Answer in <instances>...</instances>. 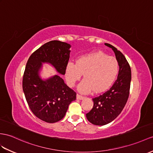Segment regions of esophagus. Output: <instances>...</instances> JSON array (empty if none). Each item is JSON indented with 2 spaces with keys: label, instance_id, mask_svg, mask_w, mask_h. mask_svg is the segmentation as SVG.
Here are the masks:
<instances>
[{
  "label": "esophagus",
  "instance_id": "obj_1",
  "mask_svg": "<svg viewBox=\"0 0 153 153\" xmlns=\"http://www.w3.org/2000/svg\"><path fill=\"white\" fill-rule=\"evenodd\" d=\"M76 98H77V99L82 100V99H83L84 98V96H82V95H79V94H77Z\"/></svg>",
  "mask_w": 153,
  "mask_h": 153
}]
</instances>
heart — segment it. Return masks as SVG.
Returning a JSON list of instances; mask_svg holds the SVG:
<instances>
[{
  "label": "heart",
  "instance_id": "1",
  "mask_svg": "<svg viewBox=\"0 0 153 153\" xmlns=\"http://www.w3.org/2000/svg\"><path fill=\"white\" fill-rule=\"evenodd\" d=\"M118 73L117 59L99 51L82 56L76 64L68 62L65 76L68 84L73 87L84 73L85 79L78 89L82 94H88L92 90L95 93L106 91L114 82Z\"/></svg>",
  "mask_w": 153,
  "mask_h": 153
}]
</instances>
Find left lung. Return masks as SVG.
I'll list each match as a JSON object with an SVG mask.
<instances>
[{"instance_id":"8db88e82","label":"left lung","mask_w":153,"mask_h":153,"mask_svg":"<svg viewBox=\"0 0 153 153\" xmlns=\"http://www.w3.org/2000/svg\"><path fill=\"white\" fill-rule=\"evenodd\" d=\"M114 52L119 63V74L108 90L94 97V106L86 114L88 120L95 125H105L114 120L120 114L129 96L131 69L125 56L111 45L105 43Z\"/></svg>"}]
</instances>
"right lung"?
Listing matches in <instances>:
<instances>
[{
  "mask_svg": "<svg viewBox=\"0 0 153 153\" xmlns=\"http://www.w3.org/2000/svg\"><path fill=\"white\" fill-rule=\"evenodd\" d=\"M69 44L54 40L45 43L29 57L23 77V89L28 105L37 117L50 123L64 117L76 93L62 78L55 75L43 81L38 75L42 62L53 65L57 71L65 74L69 59Z\"/></svg>",
  "mask_w": 153,
  "mask_h": 153,
  "instance_id": "obj_1",
  "label": "right lung"
}]
</instances>
